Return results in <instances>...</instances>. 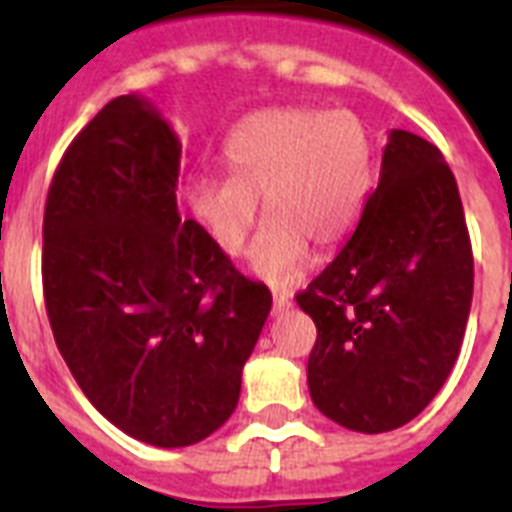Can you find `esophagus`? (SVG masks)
Segmentation results:
<instances>
[{
    "label": "esophagus",
    "mask_w": 512,
    "mask_h": 512,
    "mask_svg": "<svg viewBox=\"0 0 512 512\" xmlns=\"http://www.w3.org/2000/svg\"><path fill=\"white\" fill-rule=\"evenodd\" d=\"M289 310V297L287 295H277V292H274V315H282V312H287Z\"/></svg>",
    "instance_id": "esophagus-1"
}]
</instances>
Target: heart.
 <instances>
[{
    "instance_id": "obj_1",
    "label": "heart",
    "mask_w": 512,
    "mask_h": 512,
    "mask_svg": "<svg viewBox=\"0 0 512 512\" xmlns=\"http://www.w3.org/2000/svg\"><path fill=\"white\" fill-rule=\"evenodd\" d=\"M230 176H194L187 207L225 256L246 248L259 200L269 215L251 248L253 277L287 287L315 248L336 251L354 233L372 192L377 143L351 110L271 107L243 117L225 140Z\"/></svg>"
}]
</instances>
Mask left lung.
Masks as SVG:
<instances>
[{"label": "left lung", "mask_w": 512, "mask_h": 512, "mask_svg": "<svg viewBox=\"0 0 512 512\" xmlns=\"http://www.w3.org/2000/svg\"><path fill=\"white\" fill-rule=\"evenodd\" d=\"M472 289L449 164L420 135L390 130L354 235L297 295L318 328L307 359L315 408L359 433L410 423L454 369Z\"/></svg>", "instance_id": "8db88e82"}]
</instances>
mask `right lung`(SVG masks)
Returning <instances> with one entry per match:
<instances>
[{
    "instance_id": "add662e5",
    "label": "right lung",
    "mask_w": 512,
    "mask_h": 512,
    "mask_svg": "<svg viewBox=\"0 0 512 512\" xmlns=\"http://www.w3.org/2000/svg\"><path fill=\"white\" fill-rule=\"evenodd\" d=\"M182 143L138 94L63 153L43 217V292L76 384L122 433L179 449L215 433L271 295L176 207Z\"/></svg>"
}]
</instances>
